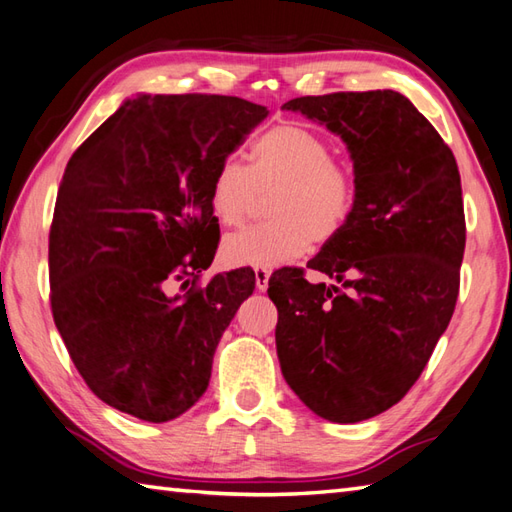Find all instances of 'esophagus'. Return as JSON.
<instances>
[{
    "instance_id": "obj_1",
    "label": "esophagus",
    "mask_w": 512,
    "mask_h": 512,
    "mask_svg": "<svg viewBox=\"0 0 512 512\" xmlns=\"http://www.w3.org/2000/svg\"><path fill=\"white\" fill-rule=\"evenodd\" d=\"M268 279H270L268 268H255V285H257L259 292L268 290Z\"/></svg>"
}]
</instances>
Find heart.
Instances as JSON below:
<instances>
[{
	"label": "heart",
	"instance_id": "b5f03b06",
	"mask_svg": "<svg viewBox=\"0 0 512 512\" xmlns=\"http://www.w3.org/2000/svg\"><path fill=\"white\" fill-rule=\"evenodd\" d=\"M270 222L227 237L220 259L229 268H272L327 244L355 209V181L334 161L323 137L299 124L272 126L251 152V168L235 157L218 163L209 183V209L222 227H240L259 194H270Z\"/></svg>",
	"mask_w": 512,
	"mask_h": 512
}]
</instances>
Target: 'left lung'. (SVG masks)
Instances as JSON below:
<instances>
[{
	"mask_svg": "<svg viewBox=\"0 0 512 512\" xmlns=\"http://www.w3.org/2000/svg\"><path fill=\"white\" fill-rule=\"evenodd\" d=\"M338 135L353 161L355 209L307 268L268 281L281 373L318 417L358 423L414 386L454 314L465 209L454 152L406 95L340 91L283 104Z\"/></svg>",
	"mask_w": 512,
	"mask_h": 512,
	"instance_id": "8db88e82",
	"label": "left lung"
}]
</instances>
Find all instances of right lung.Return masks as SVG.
I'll return each instance as SVG.
<instances>
[{"instance_id": "add662e5", "label": "right lung", "mask_w": 512, "mask_h": 512, "mask_svg": "<svg viewBox=\"0 0 512 512\" xmlns=\"http://www.w3.org/2000/svg\"><path fill=\"white\" fill-rule=\"evenodd\" d=\"M266 115L233 95L141 93L71 154L50 229L52 314L111 408L165 423L207 390L224 329L255 290L248 268L196 285L220 240L209 183Z\"/></svg>"}]
</instances>
